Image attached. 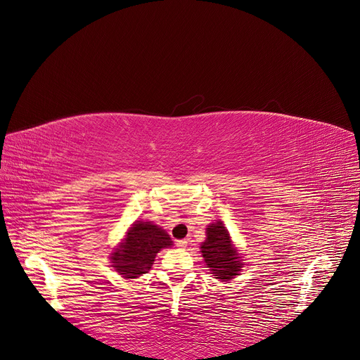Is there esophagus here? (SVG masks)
Here are the masks:
<instances>
[{
  "instance_id": "34e87169",
  "label": "esophagus",
  "mask_w": 360,
  "mask_h": 360,
  "mask_svg": "<svg viewBox=\"0 0 360 360\" xmlns=\"http://www.w3.org/2000/svg\"><path fill=\"white\" fill-rule=\"evenodd\" d=\"M176 246H177L179 249H184V248L188 246V240H184V238H183V240H177V242H176Z\"/></svg>"
}]
</instances>
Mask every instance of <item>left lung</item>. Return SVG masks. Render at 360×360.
I'll use <instances>...</instances> for the list:
<instances>
[{
	"instance_id": "8db88e82",
	"label": "left lung",
	"mask_w": 360,
	"mask_h": 360,
	"mask_svg": "<svg viewBox=\"0 0 360 360\" xmlns=\"http://www.w3.org/2000/svg\"><path fill=\"white\" fill-rule=\"evenodd\" d=\"M205 242L201 243V254L212 275L222 282L240 275L242 257L234 248L230 233L222 221H216L205 228Z\"/></svg>"
}]
</instances>
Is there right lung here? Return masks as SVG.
Listing matches in <instances>:
<instances>
[{"label": "right lung", "mask_w": 360, "mask_h": 360, "mask_svg": "<svg viewBox=\"0 0 360 360\" xmlns=\"http://www.w3.org/2000/svg\"><path fill=\"white\" fill-rule=\"evenodd\" d=\"M169 246L172 240L165 230L150 221H136L111 254V263L123 278L135 279L151 269L160 249Z\"/></svg>", "instance_id": "obj_1"}]
</instances>
